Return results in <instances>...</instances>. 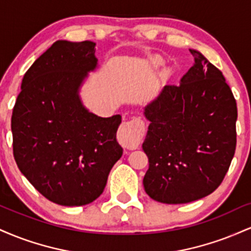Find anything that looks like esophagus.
Listing matches in <instances>:
<instances>
[{
	"label": "esophagus",
	"instance_id": "1",
	"mask_svg": "<svg viewBox=\"0 0 251 251\" xmlns=\"http://www.w3.org/2000/svg\"><path fill=\"white\" fill-rule=\"evenodd\" d=\"M145 134V123L140 117H133L122 124L119 128V138L127 146H137Z\"/></svg>",
	"mask_w": 251,
	"mask_h": 251
}]
</instances>
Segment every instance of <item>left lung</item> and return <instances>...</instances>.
Returning a JSON list of instances; mask_svg holds the SVG:
<instances>
[{
	"label": "left lung",
	"mask_w": 251,
	"mask_h": 251,
	"mask_svg": "<svg viewBox=\"0 0 251 251\" xmlns=\"http://www.w3.org/2000/svg\"><path fill=\"white\" fill-rule=\"evenodd\" d=\"M179 85H166L145 107L144 188L165 204L190 203L215 191L236 150L237 105L222 72L200 51Z\"/></svg>",
	"instance_id": "8db88e82"
}]
</instances>
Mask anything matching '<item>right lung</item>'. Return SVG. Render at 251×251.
I'll use <instances>...</instances> for the list:
<instances>
[{
	"instance_id": "1",
	"label": "right lung",
	"mask_w": 251,
	"mask_h": 251,
	"mask_svg": "<svg viewBox=\"0 0 251 251\" xmlns=\"http://www.w3.org/2000/svg\"><path fill=\"white\" fill-rule=\"evenodd\" d=\"M92 41L54 42L25 72L11 116L20 171L53 203L80 206L103 192L120 159L119 114L100 118L80 102L77 89L98 59Z\"/></svg>"
}]
</instances>
